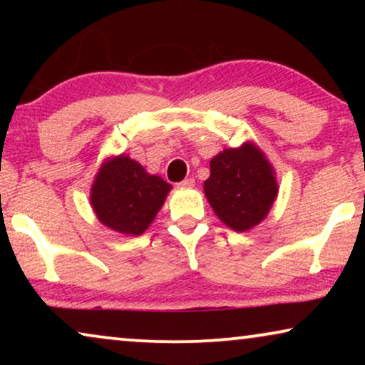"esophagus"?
<instances>
[{
    "label": "esophagus",
    "instance_id": "1",
    "mask_svg": "<svg viewBox=\"0 0 365 365\" xmlns=\"http://www.w3.org/2000/svg\"><path fill=\"white\" fill-rule=\"evenodd\" d=\"M194 179L192 178H187V179H184L182 182H179V186H182V187H192L194 186Z\"/></svg>",
    "mask_w": 365,
    "mask_h": 365
}]
</instances>
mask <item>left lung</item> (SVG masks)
<instances>
[{
    "label": "left lung",
    "mask_w": 365,
    "mask_h": 365,
    "mask_svg": "<svg viewBox=\"0 0 365 365\" xmlns=\"http://www.w3.org/2000/svg\"><path fill=\"white\" fill-rule=\"evenodd\" d=\"M204 194L216 216L236 232H246L267 217L279 192L276 169L256 143L222 149L209 163Z\"/></svg>",
    "instance_id": "8db88e82"
}]
</instances>
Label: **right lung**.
Listing matches in <instances>:
<instances>
[{
	"label": "right lung",
	"mask_w": 365,
	"mask_h": 365,
	"mask_svg": "<svg viewBox=\"0 0 365 365\" xmlns=\"http://www.w3.org/2000/svg\"><path fill=\"white\" fill-rule=\"evenodd\" d=\"M171 189V184L158 174H149L128 154H118L98 169L89 202L103 226L124 236H141Z\"/></svg>",
	"instance_id": "obj_1"
}]
</instances>
